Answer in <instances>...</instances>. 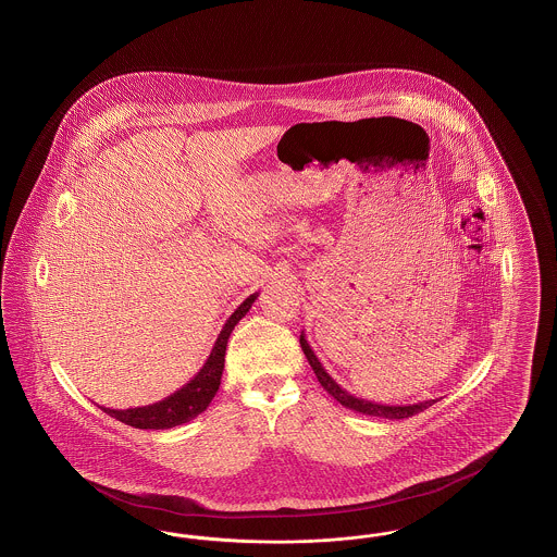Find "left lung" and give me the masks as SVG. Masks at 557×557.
Instances as JSON below:
<instances>
[{
    "instance_id": "left-lung-1",
    "label": "left lung",
    "mask_w": 557,
    "mask_h": 557,
    "mask_svg": "<svg viewBox=\"0 0 557 557\" xmlns=\"http://www.w3.org/2000/svg\"><path fill=\"white\" fill-rule=\"evenodd\" d=\"M300 346H302V352H305V357L309 360V364H311L314 375L319 379V383L323 385V389H325L334 400L339 401L342 406H346V408H350V410H355V412L369 414V417H381V419H389V421H398V419L414 417V414L423 412L424 408H429V406H433V404L437 401L424 400L417 401V404H377V401L357 398V396L348 394L342 385H337L335 379L323 369V364L319 362V358L314 357V352H312V348L309 346V342H307L305 332L300 334Z\"/></svg>"
}]
</instances>
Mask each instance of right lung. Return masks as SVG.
Listing matches in <instances>:
<instances>
[{
	"label": "right lung",
	"instance_id": "right-lung-1",
	"mask_svg": "<svg viewBox=\"0 0 557 557\" xmlns=\"http://www.w3.org/2000/svg\"><path fill=\"white\" fill-rule=\"evenodd\" d=\"M257 296H259V292L250 294L245 302L230 314V319L225 321L222 332H220L213 348H211V355L200 367L199 373L190 379L186 385H182L178 392H174L172 396H168L161 401L149 404V406L126 408V410H113V408L101 406V410L113 417L115 421L131 424L134 429H172V426L188 423L195 417H199L202 410H207V406L211 404V400L218 394V389H220L223 362H225V346H227L230 334L236 327V323L252 307Z\"/></svg>",
	"mask_w": 557,
	"mask_h": 557
}]
</instances>
